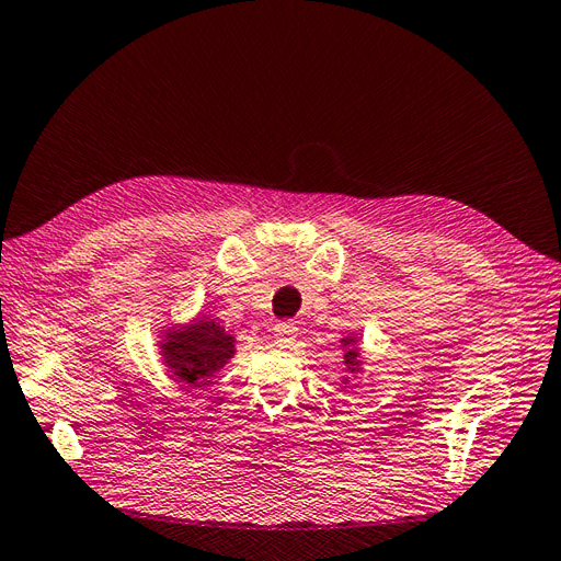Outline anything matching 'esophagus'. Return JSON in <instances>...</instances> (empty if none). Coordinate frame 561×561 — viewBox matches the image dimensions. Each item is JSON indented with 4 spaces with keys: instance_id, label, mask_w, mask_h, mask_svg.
<instances>
[{
    "instance_id": "34e87169",
    "label": "esophagus",
    "mask_w": 561,
    "mask_h": 561,
    "mask_svg": "<svg viewBox=\"0 0 561 561\" xmlns=\"http://www.w3.org/2000/svg\"><path fill=\"white\" fill-rule=\"evenodd\" d=\"M296 336H298V327L294 322H279V324H275V334H272V339H275V343H277L279 348L294 346Z\"/></svg>"
}]
</instances>
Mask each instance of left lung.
Instances as JSON below:
<instances>
[{"mask_svg":"<svg viewBox=\"0 0 561 561\" xmlns=\"http://www.w3.org/2000/svg\"><path fill=\"white\" fill-rule=\"evenodd\" d=\"M341 351H343V365H346V375H360L363 365H365V357L360 353V339L357 336H343L341 341ZM343 383H351L348 377L341 379Z\"/></svg>","mask_w":561,"mask_h":561,"instance_id":"left-lung-1","label":"left lung"}]
</instances>
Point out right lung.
Listing matches in <instances>:
<instances>
[{"instance_id": "right-lung-1", "label": "right lung", "mask_w": 561, "mask_h": 561, "mask_svg": "<svg viewBox=\"0 0 561 561\" xmlns=\"http://www.w3.org/2000/svg\"><path fill=\"white\" fill-rule=\"evenodd\" d=\"M237 339L222 324L210 318H194L192 322L161 327L158 355L170 377L186 386H206L232 360Z\"/></svg>"}]
</instances>
